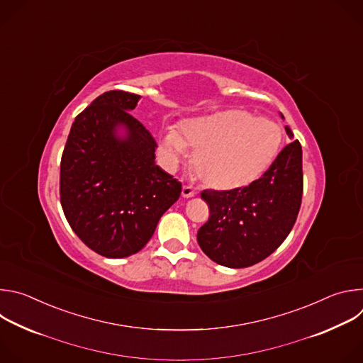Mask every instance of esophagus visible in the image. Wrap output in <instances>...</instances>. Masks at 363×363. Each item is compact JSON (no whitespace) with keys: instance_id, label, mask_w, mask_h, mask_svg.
Returning <instances> with one entry per match:
<instances>
[{"instance_id":"esophagus-1","label":"esophagus","mask_w":363,"mask_h":363,"mask_svg":"<svg viewBox=\"0 0 363 363\" xmlns=\"http://www.w3.org/2000/svg\"><path fill=\"white\" fill-rule=\"evenodd\" d=\"M195 195V191L191 188V186H188V185H184L182 186V196L184 198H191V196H194Z\"/></svg>"}]
</instances>
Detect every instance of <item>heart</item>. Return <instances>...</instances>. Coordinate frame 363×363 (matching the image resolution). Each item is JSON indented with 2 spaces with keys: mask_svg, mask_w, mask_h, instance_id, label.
<instances>
[{
  "mask_svg": "<svg viewBox=\"0 0 363 363\" xmlns=\"http://www.w3.org/2000/svg\"><path fill=\"white\" fill-rule=\"evenodd\" d=\"M281 145L279 125L245 111H224L186 119L181 133L167 129L161 138V157L175 169L194 150L198 178L216 189H235L262 177L276 160Z\"/></svg>",
  "mask_w": 363,
  "mask_h": 363,
  "instance_id": "1",
  "label": "heart"
}]
</instances>
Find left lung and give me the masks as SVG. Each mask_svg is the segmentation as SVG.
Masks as SVG:
<instances>
[{"mask_svg": "<svg viewBox=\"0 0 363 363\" xmlns=\"http://www.w3.org/2000/svg\"><path fill=\"white\" fill-rule=\"evenodd\" d=\"M286 132L291 139L289 126ZM301 194V146L293 140L260 179L231 191L201 192L210 206V218L196 234L201 250L217 264L230 269L260 263L291 231Z\"/></svg>", "mask_w": 363, "mask_h": 363, "instance_id": "1", "label": "left lung"}]
</instances>
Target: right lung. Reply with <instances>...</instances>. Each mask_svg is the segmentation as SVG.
Instances as JSON below:
<instances>
[{
  "label": "right lung",
  "mask_w": 363,
  "mask_h": 363,
  "mask_svg": "<svg viewBox=\"0 0 363 363\" xmlns=\"http://www.w3.org/2000/svg\"><path fill=\"white\" fill-rule=\"evenodd\" d=\"M140 96L111 90L74 119L60 165V201L76 235L93 251L123 258L140 251L181 195L155 164L158 147L132 112Z\"/></svg>",
  "instance_id": "right-lung-1"
}]
</instances>
